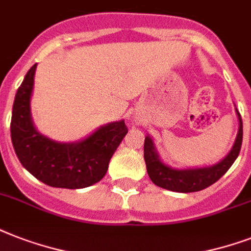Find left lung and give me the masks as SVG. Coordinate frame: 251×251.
Listing matches in <instances>:
<instances>
[{
	"instance_id": "left-lung-1",
	"label": "left lung",
	"mask_w": 251,
	"mask_h": 251,
	"mask_svg": "<svg viewBox=\"0 0 251 251\" xmlns=\"http://www.w3.org/2000/svg\"><path fill=\"white\" fill-rule=\"evenodd\" d=\"M238 122V133L234 145L229 153L218 164L193 169H175L164 164L159 157L152 138L147 135L145 138V161L147 173L155 185L167 190L176 193H193L211 186L219 178L226 175V171L232 167L237 159L242 145V120L241 114L236 109Z\"/></svg>"
}]
</instances>
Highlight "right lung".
Instances as JSON below:
<instances>
[{"label": "right lung", "mask_w": 251, "mask_h": 251, "mask_svg": "<svg viewBox=\"0 0 251 251\" xmlns=\"http://www.w3.org/2000/svg\"><path fill=\"white\" fill-rule=\"evenodd\" d=\"M36 64L18 88L11 114V142L21 164L39 181L53 187L83 189L105 176L127 134L125 121L110 122L79 142L60 143L37 131L31 117V95Z\"/></svg>", "instance_id": "add662e5"}]
</instances>
